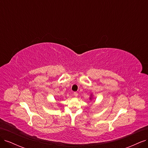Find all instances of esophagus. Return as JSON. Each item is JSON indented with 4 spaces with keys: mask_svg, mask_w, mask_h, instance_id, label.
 <instances>
[{
    "mask_svg": "<svg viewBox=\"0 0 148 148\" xmlns=\"http://www.w3.org/2000/svg\"><path fill=\"white\" fill-rule=\"evenodd\" d=\"M73 95H74L75 97H77L78 95V94L77 92H75L73 93Z\"/></svg>",
    "mask_w": 148,
    "mask_h": 148,
    "instance_id": "1",
    "label": "esophagus"
}]
</instances>
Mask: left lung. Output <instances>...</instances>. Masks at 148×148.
Instances as JSON below:
<instances>
[{
	"label": "left lung",
	"instance_id": "obj_1",
	"mask_svg": "<svg viewBox=\"0 0 148 148\" xmlns=\"http://www.w3.org/2000/svg\"><path fill=\"white\" fill-rule=\"evenodd\" d=\"M94 96L92 95V94H91V95H90V97H89V99H90V101H92V99H93V97Z\"/></svg>",
	"mask_w": 148,
	"mask_h": 148
}]
</instances>
